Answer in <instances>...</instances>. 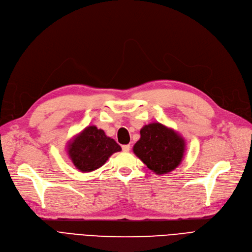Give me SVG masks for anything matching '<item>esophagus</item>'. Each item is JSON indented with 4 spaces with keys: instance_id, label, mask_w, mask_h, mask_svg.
<instances>
[{
    "instance_id": "1",
    "label": "esophagus",
    "mask_w": 252,
    "mask_h": 252,
    "mask_svg": "<svg viewBox=\"0 0 252 252\" xmlns=\"http://www.w3.org/2000/svg\"><path fill=\"white\" fill-rule=\"evenodd\" d=\"M122 150H123L124 152H129V151H130V145H124V146H122Z\"/></svg>"
}]
</instances>
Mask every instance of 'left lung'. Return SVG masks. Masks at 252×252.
<instances>
[{
    "mask_svg": "<svg viewBox=\"0 0 252 252\" xmlns=\"http://www.w3.org/2000/svg\"><path fill=\"white\" fill-rule=\"evenodd\" d=\"M186 151L185 139L171 128L151 123L140 130L133 152L148 168L158 175L166 174L181 164Z\"/></svg>",
    "mask_w": 252,
    "mask_h": 252,
    "instance_id": "1",
    "label": "left lung"
}]
</instances>
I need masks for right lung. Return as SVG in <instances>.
Instances as JSON below:
<instances>
[{
    "mask_svg": "<svg viewBox=\"0 0 252 252\" xmlns=\"http://www.w3.org/2000/svg\"><path fill=\"white\" fill-rule=\"evenodd\" d=\"M121 147L104 131L96 126H88L67 145L68 157L82 172H90L101 167Z\"/></svg>",
    "mask_w": 252,
    "mask_h": 252,
    "instance_id": "obj_1",
    "label": "right lung"
}]
</instances>
